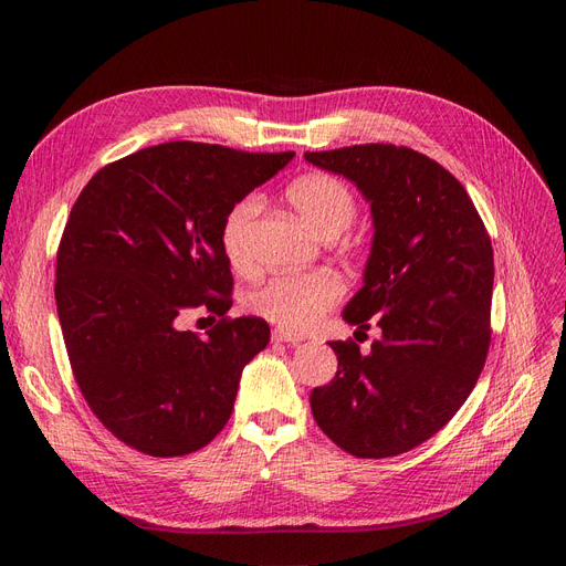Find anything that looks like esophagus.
I'll return each mask as SVG.
<instances>
[{"label": "esophagus", "instance_id": "34e87169", "mask_svg": "<svg viewBox=\"0 0 566 566\" xmlns=\"http://www.w3.org/2000/svg\"><path fill=\"white\" fill-rule=\"evenodd\" d=\"M271 339H273V342H287V345H300V342H302L304 337H302L300 333H290V331H283V328H273Z\"/></svg>", "mask_w": 566, "mask_h": 566}]
</instances>
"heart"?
Segmentation results:
<instances>
[{
    "label": "heart",
    "mask_w": 566,
    "mask_h": 566,
    "mask_svg": "<svg viewBox=\"0 0 566 566\" xmlns=\"http://www.w3.org/2000/svg\"><path fill=\"white\" fill-rule=\"evenodd\" d=\"M287 200L297 214L325 238L345 231L356 214L349 186L323 172H312L287 186ZM260 202L238 200L221 224V250L235 271L252 266V229ZM345 295V283L333 271L281 273L250 295V310L285 331H306L318 323Z\"/></svg>",
    "instance_id": "obj_1"
}]
</instances>
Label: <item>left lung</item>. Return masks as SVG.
Masks as SVG:
<instances>
[{
  "label": "left lung",
  "instance_id": "obj_1",
  "mask_svg": "<svg viewBox=\"0 0 566 566\" xmlns=\"http://www.w3.org/2000/svg\"><path fill=\"white\" fill-rule=\"evenodd\" d=\"M304 158L347 177L370 202L364 287L342 318L382 328L368 354L354 339L331 342L337 373L312 391V413L342 451L399 455L458 413L484 368L491 238L462 184L413 148L361 144Z\"/></svg>",
  "mask_w": 566,
  "mask_h": 566
}]
</instances>
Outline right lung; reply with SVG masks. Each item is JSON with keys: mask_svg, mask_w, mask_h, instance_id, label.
<instances>
[{"mask_svg": "<svg viewBox=\"0 0 566 566\" xmlns=\"http://www.w3.org/2000/svg\"><path fill=\"white\" fill-rule=\"evenodd\" d=\"M293 156L169 142L82 188L56 254L59 321L82 397L127 447L186 455L229 422L271 333L264 318L224 316L233 276L221 224ZM198 305L222 316L205 338L178 328Z\"/></svg>", "mask_w": 566, "mask_h": 566, "instance_id": "obj_1", "label": "right lung"}]
</instances>
